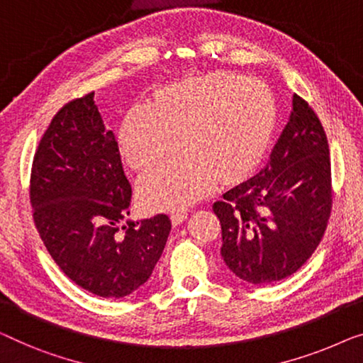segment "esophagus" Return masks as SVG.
<instances>
[{
	"mask_svg": "<svg viewBox=\"0 0 363 363\" xmlns=\"http://www.w3.org/2000/svg\"><path fill=\"white\" fill-rule=\"evenodd\" d=\"M186 218H188V213L185 209H182V211H175L172 214V223L173 225H180L182 223H185Z\"/></svg>",
	"mask_w": 363,
	"mask_h": 363,
	"instance_id": "esophagus-1",
	"label": "esophagus"
}]
</instances>
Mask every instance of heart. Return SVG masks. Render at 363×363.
<instances>
[{
  "label": "heart",
  "instance_id": "b5f03b06",
  "mask_svg": "<svg viewBox=\"0 0 363 363\" xmlns=\"http://www.w3.org/2000/svg\"><path fill=\"white\" fill-rule=\"evenodd\" d=\"M277 128V104L264 83L230 72L193 77L160 90L152 104H134L121 124L125 160L147 170L139 194L152 209L196 203L216 185L259 165Z\"/></svg>",
  "mask_w": 363,
  "mask_h": 363
}]
</instances>
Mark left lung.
<instances>
[{"label":"left lung","mask_w":363,"mask_h":363,"mask_svg":"<svg viewBox=\"0 0 363 363\" xmlns=\"http://www.w3.org/2000/svg\"><path fill=\"white\" fill-rule=\"evenodd\" d=\"M329 145L308 103L293 94L291 113L257 175L214 203L223 229L220 257L252 285H270L304 265L330 214Z\"/></svg>","instance_id":"obj_1"}]
</instances>
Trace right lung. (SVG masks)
I'll return each mask as SVG.
<instances>
[{
	"instance_id": "right-lung-1",
	"label": "right lung",
	"mask_w": 363,
	"mask_h": 363,
	"mask_svg": "<svg viewBox=\"0 0 363 363\" xmlns=\"http://www.w3.org/2000/svg\"><path fill=\"white\" fill-rule=\"evenodd\" d=\"M130 194L116 138L94 93L65 104L35 152L30 204L55 264L96 296L124 298L143 286L169 239L167 214L121 225L130 214Z\"/></svg>"
}]
</instances>
